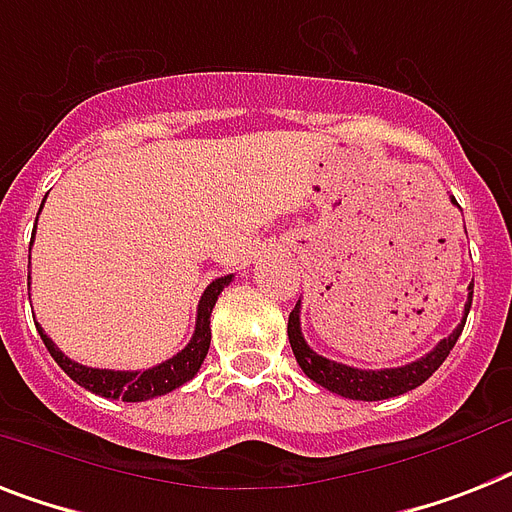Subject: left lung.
Wrapping results in <instances>:
<instances>
[{"label":"left lung","instance_id":"8db88e82","mask_svg":"<svg viewBox=\"0 0 512 512\" xmlns=\"http://www.w3.org/2000/svg\"><path fill=\"white\" fill-rule=\"evenodd\" d=\"M473 302V284L468 286V302H465L463 321L458 323V328L452 331L447 339L436 344L429 355L418 357L415 363L400 365V368H381V371H363V368H352V365L336 363V360H328V357L318 355V352L310 350V344L305 342L302 336V328H299V302L294 305V310L289 313V326H286V334H289V344H292V352L297 357L299 368L305 371L307 378H313L315 384H321L328 392L339 394V397H347V400H363V402H376V400H389V397H400V394L410 392L415 386H421L431 373L439 368V365L447 360L450 350L458 342V336L463 334L465 318H468V310H471Z\"/></svg>","mask_w":512,"mask_h":512}]
</instances>
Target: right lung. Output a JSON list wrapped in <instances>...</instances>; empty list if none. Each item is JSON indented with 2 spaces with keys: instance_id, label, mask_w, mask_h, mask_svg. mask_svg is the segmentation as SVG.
<instances>
[{
  "instance_id": "1",
  "label": "right lung",
  "mask_w": 512,
  "mask_h": 512,
  "mask_svg": "<svg viewBox=\"0 0 512 512\" xmlns=\"http://www.w3.org/2000/svg\"><path fill=\"white\" fill-rule=\"evenodd\" d=\"M44 205V202H41ZM39 220V215H36ZM234 276H220L215 278L213 284L207 286L197 307V326H194V336L186 344L184 350L173 355L165 363L147 368V371H105V368H89L76 360H70L65 352L57 350V344L44 334V328L36 323L41 334V342L54 357V363L60 365L62 371L68 373L78 386L89 389V392L107 397V400H123V402H144L160 394H168L178 386H184L186 381L197 376V371L205 363L207 350H210V313H213L218 294L231 284Z\"/></svg>"
}]
</instances>
